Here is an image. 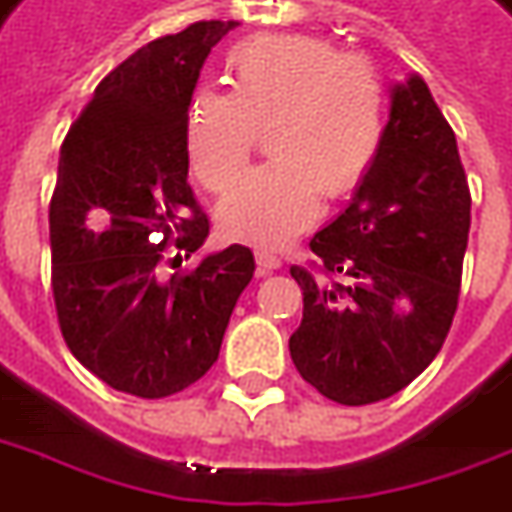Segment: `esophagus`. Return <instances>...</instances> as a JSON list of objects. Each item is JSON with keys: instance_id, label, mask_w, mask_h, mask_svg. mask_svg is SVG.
<instances>
[{"instance_id": "obj_1", "label": "esophagus", "mask_w": 512, "mask_h": 512, "mask_svg": "<svg viewBox=\"0 0 512 512\" xmlns=\"http://www.w3.org/2000/svg\"><path fill=\"white\" fill-rule=\"evenodd\" d=\"M255 260H257V274H271V271H277V268L282 266L280 257L268 255V252H255Z\"/></svg>"}]
</instances>
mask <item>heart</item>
I'll return each mask as SVG.
<instances>
[{
	"instance_id": "obj_1",
	"label": "heart",
	"mask_w": 512,
	"mask_h": 512,
	"mask_svg": "<svg viewBox=\"0 0 512 512\" xmlns=\"http://www.w3.org/2000/svg\"><path fill=\"white\" fill-rule=\"evenodd\" d=\"M232 94L199 91L188 105V160L221 194L241 180L266 132L271 163L219 205L232 241L280 249L316 221L321 194L343 196L366 177L385 130V91L363 60L310 35H260L230 55Z\"/></svg>"
}]
</instances>
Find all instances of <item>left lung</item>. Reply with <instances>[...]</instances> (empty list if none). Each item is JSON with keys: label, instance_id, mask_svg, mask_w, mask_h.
Returning <instances> with one entry per match:
<instances>
[{"label": "left lung", "instance_id": "8db88e82", "mask_svg": "<svg viewBox=\"0 0 512 512\" xmlns=\"http://www.w3.org/2000/svg\"><path fill=\"white\" fill-rule=\"evenodd\" d=\"M471 227L455 132L427 82L391 85L380 152L341 216L310 241L324 277L293 266L305 296L291 360L338 405L399 393L452 327Z\"/></svg>", "mask_w": 512, "mask_h": 512}]
</instances>
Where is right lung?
I'll return each instance as SVG.
<instances>
[{"instance_id": "add662e5", "label": "right lung", "mask_w": 512, "mask_h": 512, "mask_svg": "<svg viewBox=\"0 0 512 512\" xmlns=\"http://www.w3.org/2000/svg\"><path fill=\"white\" fill-rule=\"evenodd\" d=\"M235 27L196 21L141 46L96 85L60 146L49 205L57 321L82 366L141 399L205 377L255 274L241 244L163 274L169 241L191 255L210 232L188 185L185 124L210 49Z\"/></svg>"}]
</instances>
